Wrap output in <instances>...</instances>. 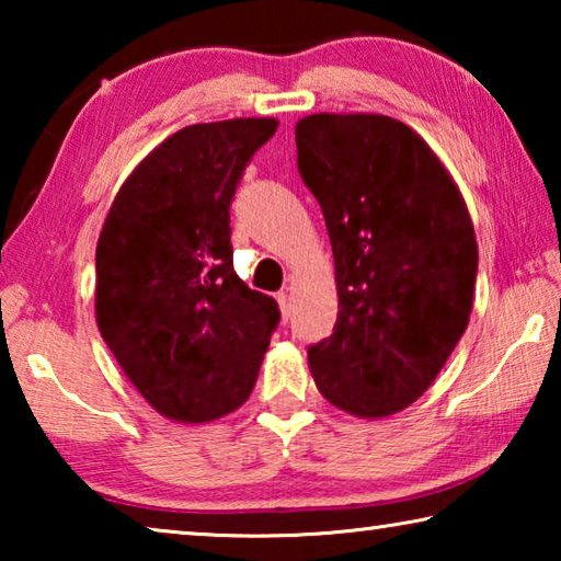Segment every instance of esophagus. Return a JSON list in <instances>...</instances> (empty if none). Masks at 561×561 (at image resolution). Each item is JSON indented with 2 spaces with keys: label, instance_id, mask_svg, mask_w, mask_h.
<instances>
[{
  "label": "esophagus",
  "instance_id": "34e87169",
  "mask_svg": "<svg viewBox=\"0 0 561 561\" xmlns=\"http://www.w3.org/2000/svg\"><path fill=\"white\" fill-rule=\"evenodd\" d=\"M277 304H279L282 319L287 321V319H289V309H291V304H289V294H287V291H279V294H277Z\"/></svg>",
  "mask_w": 561,
  "mask_h": 561
}]
</instances>
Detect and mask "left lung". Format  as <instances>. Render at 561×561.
I'll use <instances>...</instances> for the list:
<instances>
[{"instance_id":"1","label":"left lung","mask_w":561,"mask_h":561,"mask_svg":"<svg viewBox=\"0 0 561 561\" xmlns=\"http://www.w3.org/2000/svg\"><path fill=\"white\" fill-rule=\"evenodd\" d=\"M299 173L334 252V334L309 348L331 405L388 417L428 391L468 329L478 242L468 205L433 148L381 113L297 121Z\"/></svg>"}]
</instances>
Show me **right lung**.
Wrapping results in <instances>:
<instances>
[{"mask_svg":"<svg viewBox=\"0 0 561 561\" xmlns=\"http://www.w3.org/2000/svg\"><path fill=\"white\" fill-rule=\"evenodd\" d=\"M277 118L195 123L123 180L96 244V324L160 415L210 423L250 398L277 301L232 270L230 203Z\"/></svg>","mask_w":561,"mask_h":561,"instance_id":"add662e5","label":"right lung"}]
</instances>
